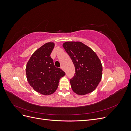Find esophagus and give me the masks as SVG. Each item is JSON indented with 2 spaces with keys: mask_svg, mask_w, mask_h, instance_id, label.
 Masks as SVG:
<instances>
[{
  "mask_svg": "<svg viewBox=\"0 0 131 131\" xmlns=\"http://www.w3.org/2000/svg\"><path fill=\"white\" fill-rule=\"evenodd\" d=\"M61 68L63 70H64V67H63V66H61Z\"/></svg>",
  "mask_w": 131,
  "mask_h": 131,
  "instance_id": "obj_1",
  "label": "esophagus"
}]
</instances>
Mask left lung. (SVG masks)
Listing matches in <instances>:
<instances>
[{"label":"left lung","mask_w":131,"mask_h":131,"mask_svg":"<svg viewBox=\"0 0 131 131\" xmlns=\"http://www.w3.org/2000/svg\"><path fill=\"white\" fill-rule=\"evenodd\" d=\"M63 46L75 67V74L70 79L72 90L80 95L92 92L102 75V66L97 54L81 42H66Z\"/></svg>","instance_id":"left-lung-1"}]
</instances>
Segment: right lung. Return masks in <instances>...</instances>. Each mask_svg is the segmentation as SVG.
<instances>
[{
  "instance_id": "1",
  "label": "right lung",
  "mask_w": 131,
  "mask_h": 131,
  "mask_svg": "<svg viewBox=\"0 0 131 131\" xmlns=\"http://www.w3.org/2000/svg\"><path fill=\"white\" fill-rule=\"evenodd\" d=\"M53 42H47L35 51L26 66L27 80L38 92L47 95L53 93L58 88L59 79L66 75L64 72L54 66L51 53Z\"/></svg>"
}]
</instances>
